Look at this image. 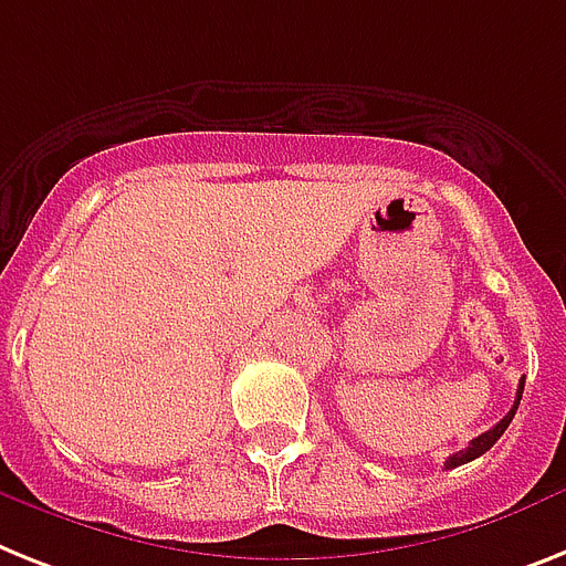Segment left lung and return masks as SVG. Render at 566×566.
Returning <instances> with one entry per match:
<instances>
[{
  "instance_id": "8db88e82",
  "label": "left lung",
  "mask_w": 566,
  "mask_h": 566,
  "mask_svg": "<svg viewBox=\"0 0 566 566\" xmlns=\"http://www.w3.org/2000/svg\"><path fill=\"white\" fill-rule=\"evenodd\" d=\"M521 396H524V378H521V385H517V396H515V405H512V410H509L506 417L501 419V422L494 424V428H489L485 433H480V437H474V440L469 442V446L462 448V451H457V454H451L446 460V469H457V465H462V462H471V460H478L480 454H485L489 448L494 446V442L501 440L503 431L509 428V422H512V417H515V410L517 405H521Z\"/></svg>"
}]
</instances>
